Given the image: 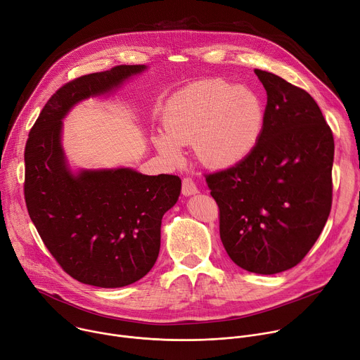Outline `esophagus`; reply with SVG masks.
<instances>
[{
    "label": "esophagus",
    "instance_id": "1",
    "mask_svg": "<svg viewBox=\"0 0 360 360\" xmlns=\"http://www.w3.org/2000/svg\"><path fill=\"white\" fill-rule=\"evenodd\" d=\"M197 192H198V188L191 178H184L182 179V193L185 195V197H188V195L197 193Z\"/></svg>",
    "mask_w": 360,
    "mask_h": 360
}]
</instances>
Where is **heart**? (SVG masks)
Returning a JSON list of instances; mask_svg holds the SVG:
<instances>
[{
    "label": "heart",
    "mask_w": 360,
    "mask_h": 360,
    "mask_svg": "<svg viewBox=\"0 0 360 360\" xmlns=\"http://www.w3.org/2000/svg\"><path fill=\"white\" fill-rule=\"evenodd\" d=\"M263 120V106L252 90L205 80L172 97L163 116L167 136H156L155 143L176 160L178 146L193 142L198 158L208 165H231L251 152Z\"/></svg>",
    "instance_id": "1"
}]
</instances>
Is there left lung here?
<instances>
[{"label": "left lung", "instance_id": "obj_1", "mask_svg": "<svg viewBox=\"0 0 360 360\" xmlns=\"http://www.w3.org/2000/svg\"><path fill=\"white\" fill-rule=\"evenodd\" d=\"M254 73L267 91L258 141L234 167L205 179L226 254L247 271L276 274L300 263L329 218L335 141L306 90Z\"/></svg>", "mask_w": 360, "mask_h": 360}]
</instances>
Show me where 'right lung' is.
Instances as JSON below:
<instances>
[{
	"mask_svg": "<svg viewBox=\"0 0 360 360\" xmlns=\"http://www.w3.org/2000/svg\"><path fill=\"white\" fill-rule=\"evenodd\" d=\"M142 70L143 64H120L61 86L25 143L28 215L58 266L96 287H123L150 271L160 248L162 217L178 201L181 178L148 176L127 168L73 175L60 145L61 119L77 102Z\"/></svg>",
	"mask_w": 360,
	"mask_h": 360,
	"instance_id": "obj_1",
	"label": "right lung"
}]
</instances>
